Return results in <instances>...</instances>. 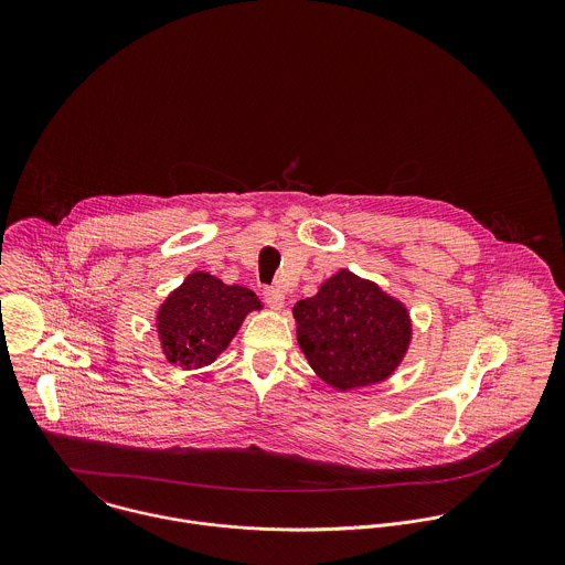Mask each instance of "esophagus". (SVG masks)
I'll return each instance as SVG.
<instances>
[{
	"mask_svg": "<svg viewBox=\"0 0 565 565\" xmlns=\"http://www.w3.org/2000/svg\"><path fill=\"white\" fill-rule=\"evenodd\" d=\"M263 298H265L267 307L274 309V311H280L282 305H285V294L280 289H276V287H265L263 289Z\"/></svg>",
	"mask_w": 565,
	"mask_h": 565,
	"instance_id": "34e87169",
	"label": "esophagus"
}]
</instances>
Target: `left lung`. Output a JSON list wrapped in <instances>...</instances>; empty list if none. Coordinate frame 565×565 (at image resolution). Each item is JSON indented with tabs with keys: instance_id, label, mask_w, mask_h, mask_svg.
I'll return each instance as SVG.
<instances>
[{
	"instance_id": "8db88e82",
	"label": "left lung",
	"mask_w": 565,
	"mask_h": 565,
	"mask_svg": "<svg viewBox=\"0 0 565 565\" xmlns=\"http://www.w3.org/2000/svg\"><path fill=\"white\" fill-rule=\"evenodd\" d=\"M294 318L307 361L339 392L383 383L411 341L403 302L348 269L328 278L313 298L296 302Z\"/></svg>"
}]
</instances>
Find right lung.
Segmentation results:
<instances>
[{
	"instance_id": "1",
	"label": "right lung",
	"mask_w": 565,
	"mask_h": 565,
	"mask_svg": "<svg viewBox=\"0 0 565 565\" xmlns=\"http://www.w3.org/2000/svg\"><path fill=\"white\" fill-rule=\"evenodd\" d=\"M260 300L239 285H224L206 271H193L162 302L157 328L169 363L195 370L213 363L228 348L245 316Z\"/></svg>"
}]
</instances>
